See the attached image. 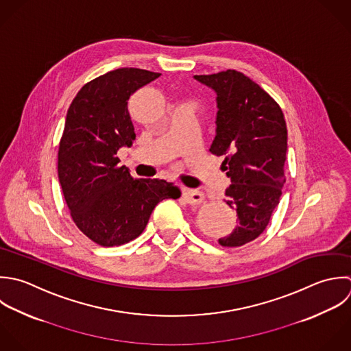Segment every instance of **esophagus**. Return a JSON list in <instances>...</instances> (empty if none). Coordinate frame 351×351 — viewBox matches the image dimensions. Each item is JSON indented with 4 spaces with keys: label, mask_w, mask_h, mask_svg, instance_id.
Returning a JSON list of instances; mask_svg holds the SVG:
<instances>
[{
    "label": "esophagus",
    "mask_w": 351,
    "mask_h": 351,
    "mask_svg": "<svg viewBox=\"0 0 351 351\" xmlns=\"http://www.w3.org/2000/svg\"><path fill=\"white\" fill-rule=\"evenodd\" d=\"M183 198L191 204V205H198L204 201V193L199 190H193V189H184L183 190Z\"/></svg>",
    "instance_id": "34e87169"
}]
</instances>
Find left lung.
<instances>
[{"mask_svg": "<svg viewBox=\"0 0 351 351\" xmlns=\"http://www.w3.org/2000/svg\"><path fill=\"white\" fill-rule=\"evenodd\" d=\"M194 77L217 93V128L209 150L224 157L221 168L231 179L224 202L238 216L235 230L219 243L239 247L264 232L280 202L286 120L279 104L242 72L227 69Z\"/></svg>", "mask_w": 351, "mask_h": 351, "instance_id": "left-lung-1", "label": "left lung"}]
</instances>
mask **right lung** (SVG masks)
<instances>
[{
  "label": "right lung",
  "instance_id": "right-lung-1",
  "mask_svg": "<svg viewBox=\"0 0 351 351\" xmlns=\"http://www.w3.org/2000/svg\"><path fill=\"white\" fill-rule=\"evenodd\" d=\"M161 73L119 68L87 82L72 99L58 143L57 172L76 227L104 247L138 238L156 205L179 198L165 180L135 179L116 157L135 139L130 97Z\"/></svg>",
  "mask_w": 351,
  "mask_h": 351
}]
</instances>
